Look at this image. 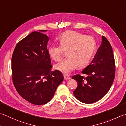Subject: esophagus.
<instances>
[{
  "instance_id": "1",
  "label": "esophagus",
  "mask_w": 126,
  "mask_h": 126,
  "mask_svg": "<svg viewBox=\"0 0 126 126\" xmlns=\"http://www.w3.org/2000/svg\"><path fill=\"white\" fill-rule=\"evenodd\" d=\"M64 78L65 80H69L70 79V76L68 74H64Z\"/></svg>"
}]
</instances>
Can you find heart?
Masks as SVG:
<instances>
[{
    "instance_id": "1",
    "label": "heart",
    "mask_w": 126,
    "mask_h": 126,
    "mask_svg": "<svg viewBox=\"0 0 126 126\" xmlns=\"http://www.w3.org/2000/svg\"><path fill=\"white\" fill-rule=\"evenodd\" d=\"M60 46L51 45L48 53L56 62L62 60L67 51L68 57L55 65L57 70L64 74H69L79 66L85 67L92 60L96 48V43L92 36H86L79 32L66 31L59 38Z\"/></svg>"
}]
</instances>
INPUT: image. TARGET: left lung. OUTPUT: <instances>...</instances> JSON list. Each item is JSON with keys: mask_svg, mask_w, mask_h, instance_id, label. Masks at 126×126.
Here are the masks:
<instances>
[{"mask_svg": "<svg viewBox=\"0 0 126 126\" xmlns=\"http://www.w3.org/2000/svg\"><path fill=\"white\" fill-rule=\"evenodd\" d=\"M82 74L74 75L78 86L74 91L75 98L86 104L97 102L107 94L114 82L115 64L112 48L105 37L102 36V43L90 65Z\"/></svg>", "mask_w": 126, "mask_h": 126, "instance_id": "8db88e82", "label": "left lung"}]
</instances>
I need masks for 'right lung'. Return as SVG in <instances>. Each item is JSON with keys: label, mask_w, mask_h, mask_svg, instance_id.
Listing matches in <instances>:
<instances>
[{"label": "right lung", "mask_w": 126, "mask_h": 126, "mask_svg": "<svg viewBox=\"0 0 126 126\" xmlns=\"http://www.w3.org/2000/svg\"><path fill=\"white\" fill-rule=\"evenodd\" d=\"M40 32H32L17 43L11 59L15 87L22 98L35 105L50 102L64 80L60 71H51L47 48L50 38Z\"/></svg>", "instance_id": "add662e5"}]
</instances>
